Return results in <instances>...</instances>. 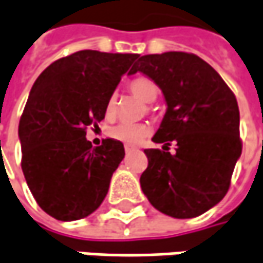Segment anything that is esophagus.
I'll use <instances>...</instances> for the list:
<instances>
[{
    "instance_id": "obj_1",
    "label": "esophagus",
    "mask_w": 263,
    "mask_h": 263,
    "mask_svg": "<svg viewBox=\"0 0 263 263\" xmlns=\"http://www.w3.org/2000/svg\"><path fill=\"white\" fill-rule=\"evenodd\" d=\"M135 149H136V148H135V146H132V145H125L124 146V151L127 152V154L132 151H135Z\"/></svg>"
}]
</instances>
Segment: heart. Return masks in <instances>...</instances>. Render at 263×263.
<instances>
[{
  "label": "heart",
  "instance_id": "1",
  "mask_svg": "<svg viewBox=\"0 0 263 263\" xmlns=\"http://www.w3.org/2000/svg\"><path fill=\"white\" fill-rule=\"evenodd\" d=\"M130 91L142 102H146V103L155 102L160 95L158 86L152 81L151 78H146V77H139L136 80H133L130 83ZM117 105H118L117 93H112L105 105V114L108 118L115 115ZM149 130L151 128L146 123H120V124L111 127L108 135H109V138L120 140L123 143L135 145V143H139L142 139L146 138L149 135Z\"/></svg>",
  "mask_w": 263,
  "mask_h": 263
}]
</instances>
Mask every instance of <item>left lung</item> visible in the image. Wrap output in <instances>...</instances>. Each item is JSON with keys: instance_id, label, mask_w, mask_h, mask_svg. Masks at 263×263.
Wrapping results in <instances>:
<instances>
[{"instance_id": "8db88e82", "label": "left lung", "mask_w": 263, "mask_h": 263, "mask_svg": "<svg viewBox=\"0 0 263 263\" xmlns=\"http://www.w3.org/2000/svg\"><path fill=\"white\" fill-rule=\"evenodd\" d=\"M148 75L161 88L167 111L154 135L161 149H145L140 186L149 203L177 219L203 215L228 192L241 155L240 111L231 88L201 58L167 51L140 56L130 73ZM177 143V154L168 151Z\"/></svg>"}]
</instances>
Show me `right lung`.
Returning <instances> with one entry per match:
<instances>
[{"instance_id": "1", "label": "right lung", "mask_w": 263, "mask_h": 263, "mask_svg": "<svg viewBox=\"0 0 263 263\" xmlns=\"http://www.w3.org/2000/svg\"><path fill=\"white\" fill-rule=\"evenodd\" d=\"M138 58L81 50L53 62L33 83L19 123L22 170L47 215L78 220L105 200L124 145L105 139L93 148L86 128L105 118L106 100Z\"/></svg>"}]
</instances>
